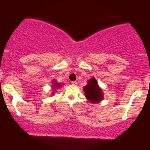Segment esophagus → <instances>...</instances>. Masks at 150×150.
Segmentation results:
<instances>
[{
	"mask_svg": "<svg viewBox=\"0 0 150 150\" xmlns=\"http://www.w3.org/2000/svg\"><path fill=\"white\" fill-rule=\"evenodd\" d=\"M71 84L73 85H77V81H71Z\"/></svg>",
	"mask_w": 150,
	"mask_h": 150,
	"instance_id": "obj_1",
	"label": "esophagus"
}]
</instances>
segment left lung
Wrapping results in <instances>:
<instances>
[{
	"mask_svg": "<svg viewBox=\"0 0 150 150\" xmlns=\"http://www.w3.org/2000/svg\"><path fill=\"white\" fill-rule=\"evenodd\" d=\"M86 97L91 103H98L103 99L102 90L98 87L97 82L95 78L88 80L87 85L83 88Z\"/></svg>",
	"mask_w": 150,
	"mask_h": 150,
	"instance_id": "8db88e82",
	"label": "left lung"
}]
</instances>
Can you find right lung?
Returning <instances> with one entry per match:
<instances>
[{
  "instance_id": "1",
  "label": "right lung",
  "mask_w": 150,
  "mask_h": 150,
  "mask_svg": "<svg viewBox=\"0 0 150 150\" xmlns=\"http://www.w3.org/2000/svg\"><path fill=\"white\" fill-rule=\"evenodd\" d=\"M61 86H62V85L60 84H58V83L57 82H55V81H54V83H53V87L52 88H54V89H55V88H59Z\"/></svg>"
}]
</instances>
